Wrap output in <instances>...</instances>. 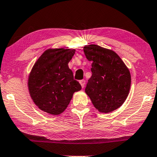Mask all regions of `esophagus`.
<instances>
[{
  "mask_svg": "<svg viewBox=\"0 0 157 157\" xmlns=\"http://www.w3.org/2000/svg\"><path fill=\"white\" fill-rule=\"evenodd\" d=\"M85 80H84V79H83V80H81L80 82H79V83H80V84L81 85H82V88H84V85H85Z\"/></svg>",
  "mask_w": 157,
  "mask_h": 157,
  "instance_id": "34e87169",
  "label": "esophagus"
}]
</instances>
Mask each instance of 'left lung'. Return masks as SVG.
<instances>
[{
  "mask_svg": "<svg viewBox=\"0 0 157 157\" xmlns=\"http://www.w3.org/2000/svg\"><path fill=\"white\" fill-rule=\"evenodd\" d=\"M84 54L92 61V76L88 80L85 93L95 108L109 113L117 109L128 97L131 74L128 67L112 50L96 45L84 47Z\"/></svg>",
  "mask_w": 157,
  "mask_h": 157,
  "instance_id": "1",
  "label": "left lung"
}]
</instances>
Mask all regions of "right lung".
<instances>
[{"instance_id":"add662e5","label":"right lung","mask_w":157,"mask_h":157,"mask_svg":"<svg viewBox=\"0 0 157 157\" xmlns=\"http://www.w3.org/2000/svg\"><path fill=\"white\" fill-rule=\"evenodd\" d=\"M75 51L48 49L33 66L28 86L33 101L42 111L59 115L67 107L73 93L82 89L68 67Z\"/></svg>"}]
</instances>
